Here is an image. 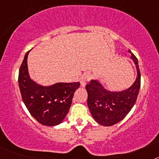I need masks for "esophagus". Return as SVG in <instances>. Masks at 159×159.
<instances>
[{"mask_svg":"<svg viewBox=\"0 0 159 159\" xmlns=\"http://www.w3.org/2000/svg\"><path fill=\"white\" fill-rule=\"evenodd\" d=\"M90 78H91V75L88 74V73H86V74H84L81 76L80 78V84H81V86L82 87H85L86 86L87 83L89 81Z\"/></svg>","mask_w":159,"mask_h":159,"instance_id":"esophagus-1","label":"esophagus"}]
</instances>
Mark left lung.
Here are the masks:
<instances>
[{
  "instance_id": "1",
  "label": "left lung",
  "mask_w": 159,
  "mask_h": 159,
  "mask_svg": "<svg viewBox=\"0 0 159 159\" xmlns=\"http://www.w3.org/2000/svg\"><path fill=\"white\" fill-rule=\"evenodd\" d=\"M137 70L135 81L130 88L120 92L106 89L97 80H92L86 85L88 106L92 117L99 124L110 127L123 120L134 107L141 82L138 59L130 52Z\"/></svg>"
}]
</instances>
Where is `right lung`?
Returning <instances> with one entry per match:
<instances>
[{
    "instance_id": "1",
    "label": "right lung",
    "mask_w": 159,
    "mask_h": 159,
    "mask_svg": "<svg viewBox=\"0 0 159 159\" xmlns=\"http://www.w3.org/2000/svg\"><path fill=\"white\" fill-rule=\"evenodd\" d=\"M29 51L19 70L18 83L22 99L32 116L44 126H57L63 122L71 105L80 82L57 83L42 86L33 81L28 70Z\"/></svg>"
}]
</instances>
